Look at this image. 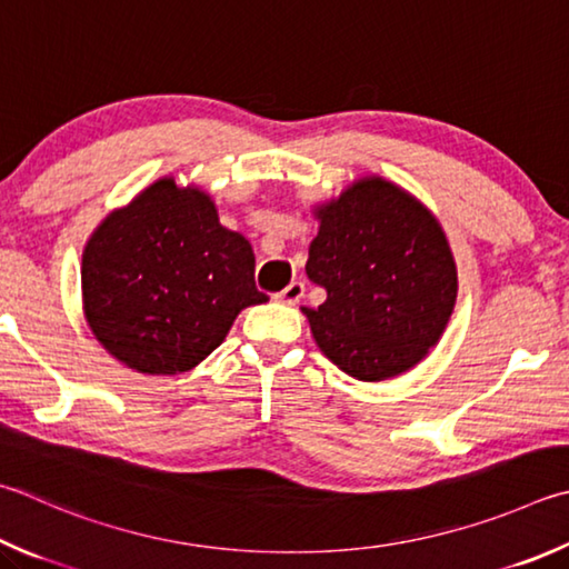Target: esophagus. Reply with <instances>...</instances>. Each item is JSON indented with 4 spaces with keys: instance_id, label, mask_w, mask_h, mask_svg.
Listing matches in <instances>:
<instances>
[{
    "instance_id": "1",
    "label": "esophagus",
    "mask_w": 569,
    "mask_h": 569,
    "mask_svg": "<svg viewBox=\"0 0 569 569\" xmlns=\"http://www.w3.org/2000/svg\"><path fill=\"white\" fill-rule=\"evenodd\" d=\"M303 296H306V283L303 281H291L281 293H278V298H281L283 303H298Z\"/></svg>"
}]
</instances>
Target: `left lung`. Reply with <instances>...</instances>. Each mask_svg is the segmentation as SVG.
Instances as JSON below:
<instances>
[{
	"mask_svg": "<svg viewBox=\"0 0 569 569\" xmlns=\"http://www.w3.org/2000/svg\"><path fill=\"white\" fill-rule=\"evenodd\" d=\"M306 273L328 298L303 308L320 350L358 380L426 358L446 330L458 273L440 223L383 179H363L318 211Z\"/></svg>",
	"mask_w": 569,
	"mask_h": 569,
	"instance_id": "1",
	"label": "left lung"
}]
</instances>
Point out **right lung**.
I'll return each instance as SVG.
<instances>
[{"label": "right lung", "instance_id": "add662e5", "mask_svg": "<svg viewBox=\"0 0 569 569\" xmlns=\"http://www.w3.org/2000/svg\"><path fill=\"white\" fill-rule=\"evenodd\" d=\"M253 271L251 243L223 229L209 196L161 179L89 239L87 320L129 368L183 373L221 346L241 308L268 301Z\"/></svg>", "mask_w": 569, "mask_h": 569}]
</instances>
